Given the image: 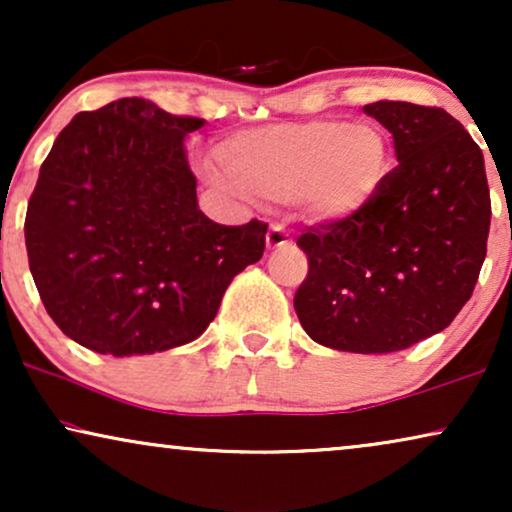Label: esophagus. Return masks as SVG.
I'll list each match as a JSON object with an SVG mask.
<instances>
[{"mask_svg":"<svg viewBox=\"0 0 512 512\" xmlns=\"http://www.w3.org/2000/svg\"><path fill=\"white\" fill-rule=\"evenodd\" d=\"M289 242H291V240H289V233H286L282 223H272L270 230H268V235H265V244H268V249H270V251L282 249V247H286V244H289Z\"/></svg>","mask_w":512,"mask_h":512,"instance_id":"1","label":"esophagus"}]
</instances>
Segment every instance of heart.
I'll return each instance as SVG.
<instances>
[{
  "label": "heart",
  "instance_id": "heart-1",
  "mask_svg": "<svg viewBox=\"0 0 512 512\" xmlns=\"http://www.w3.org/2000/svg\"><path fill=\"white\" fill-rule=\"evenodd\" d=\"M387 135L373 123H282L221 146V170L258 198L293 200L317 221H342L375 198L389 172Z\"/></svg>",
  "mask_w": 512,
  "mask_h": 512
}]
</instances>
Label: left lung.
<instances>
[{
  "mask_svg": "<svg viewBox=\"0 0 512 512\" xmlns=\"http://www.w3.org/2000/svg\"><path fill=\"white\" fill-rule=\"evenodd\" d=\"M394 137L398 165L359 214L307 226L293 307L319 345L389 354L436 335L468 303L487 256L485 158L440 107H363Z\"/></svg>",
  "mask_w": 512,
  "mask_h": 512,
  "instance_id": "8db88e82",
  "label": "left lung"
}]
</instances>
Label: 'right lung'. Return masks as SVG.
Masks as SVG:
<instances>
[{
  "label": "right lung",
  "instance_id": "obj_1",
  "mask_svg": "<svg viewBox=\"0 0 512 512\" xmlns=\"http://www.w3.org/2000/svg\"><path fill=\"white\" fill-rule=\"evenodd\" d=\"M202 118L142 97L81 111L55 139L25 216L30 272L67 338L153 354L200 338L268 223L221 226L198 207L184 137Z\"/></svg>",
  "mask_w": 512,
  "mask_h": 512
}]
</instances>
